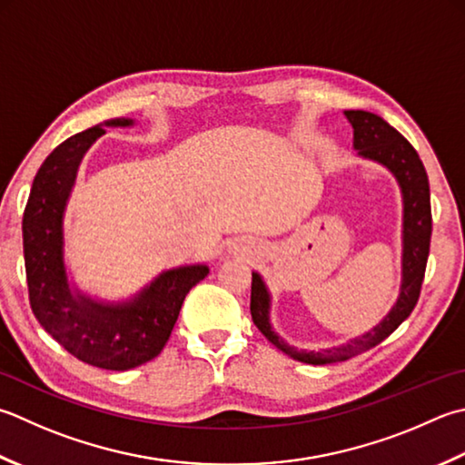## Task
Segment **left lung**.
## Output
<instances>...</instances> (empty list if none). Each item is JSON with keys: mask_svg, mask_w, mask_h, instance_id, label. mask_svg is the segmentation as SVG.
<instances>
[{"mask_svg": "<svg viewBox=\"0 0 465 465\" xmlns=\"http://www.w3.org/2000/svg\"><path fill=\"white\" fill-rule=\"evenodd\" d=\"M344 116L352 126V147L359 157L375 161L383 165L397 179L403 197V258H401V288H399L397 302L389 314L377 326L361 336L347 341L339 347L304 351L290 347L272 329L270 308L272 296L266 282L258 272H252V321L266 339L294 361L308 365H331V362L349 361L365 352L379 342H383L393 332L420 300L427 256H430L431 242V203H430V181L420 154L411 147L405 136L395 131L379 114L367 111H344Z\"/></svg>", "mask_w": 465, "mask_h": 465, "instance_id": "left-lung-1", "label": "left lung"}]
</instances>
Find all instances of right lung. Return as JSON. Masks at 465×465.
Masks as SVG:
<instances>
[{"mask_svg": "<svg viewBox=\"0 0 465 465\" xmlns=\"http://www.w3.org/2000/svg\"><path fill=\"white\" fill-rule=\"evenodd\" d=\"M133 124V118H111L58 144L35 173L22 222L34 316L78 361L106 371H129L157 357L187 292L209 274L207 263L165 270L123 302L96 300L68 280L64 213L80 163L104 134V126Z\"/></svg>", "mask_w": 465, "mask_h": 465, "instance_id": "add662e5", "label": "right lung"}]
</instances>
